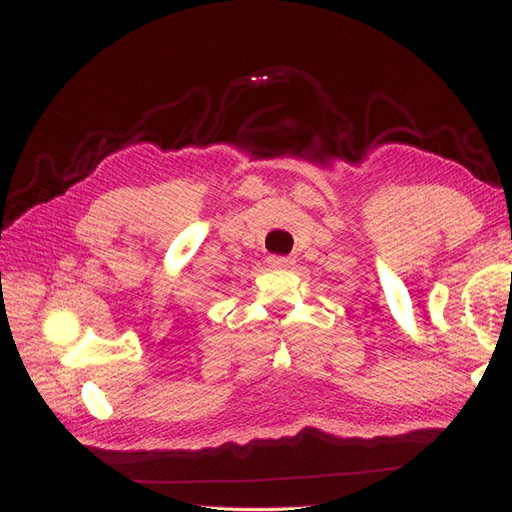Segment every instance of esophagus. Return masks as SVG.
<instances>
[{
    "label": "esophagus",
    "instance_id": "1",
    "mask_svg": "<svg viewBox=\"0 0 512 512\" xmlns=\"http://www.w3.org/2000/svg\"><path fill=\"white\" fill-rule=\"evenodd\" d=\"M270 262V266H275V268H290L292 264H295V259L292 257H281V255H273L268 259Z\"/></svg>",
    "mask_w": 512,
    "mask_h": 512
}]
</instances>
